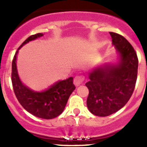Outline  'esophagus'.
<instances>
[{
  "instance_id": "obj_1",
  "label": "esophagus",
  "mask_w": 147,
  "mask_h": 147,
  "mask_svg": "<svg viewBox=\"0 0 147 147\" xmlns=\"http://www.w3.org/2000/svg\"><path fill=\"white\" fill-rule=\"evenodd\" d=\"M84 77L82 75H77L75 78H74V83L76 86H79L80 84H82L84 82Z\"/></svg>"
}]
</instances>
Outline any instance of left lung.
<instances>
[{
  "instance_id": "1",
  "label": "left lung",
  "mask_w": 147,
  "mask_h": 147,
  "mask_svg": "<svg viewBox=\"0 0 147 147\" xmlns=\"http://www.w3.org/2000/svg\"><path fill=\"white\" fill-rule=\"evenodd\" d=\"M109 34L120 54V63L93 70L85 84L89 89L87 107L98 117L109 116L121 109L132 95L137 82L139 61L134 47L122 35Z\"/></svg>"
}]
</instances>
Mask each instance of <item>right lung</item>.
I'll return each instance as SVG.
<instances>
[{"instance_id": "right-lung-1", "label": "right lung", "mask_w": 147, "mask_h": 147, "mask_svg": "<svg viewBox=\"0 0 147 147\" xmlns=\"http://www.w3.org/2000/svg\"><path fill=\"white\" fill-rule=\"evenodd\" d=\"M42 33L30 35L21 44L20 47L29 41L42 36ZM12 62L11 80L15 94L23 108L37 117L50 119L59 116L64 110L69 96L75 90L73 78L59 81L42 92H35L23 84L19 79L16 68V55Z\"/></svg>"}]
</instances>
